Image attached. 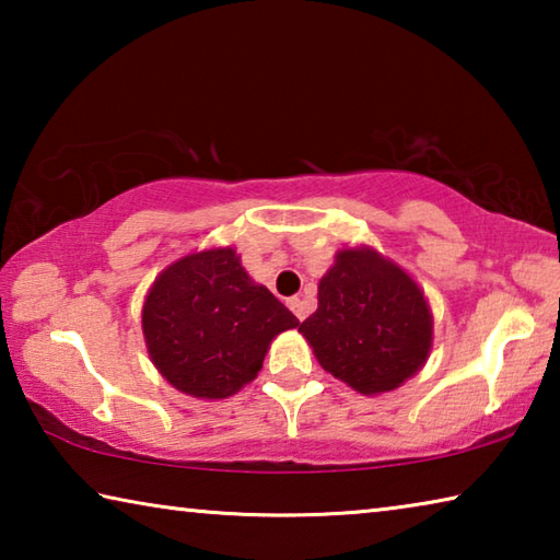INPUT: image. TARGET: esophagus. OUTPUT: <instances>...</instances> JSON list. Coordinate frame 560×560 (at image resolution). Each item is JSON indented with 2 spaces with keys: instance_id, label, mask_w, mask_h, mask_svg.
<instances>
[{
  "instance_id": "obj_1",
  "label": "esophagus",
  "mask_w": 560,
  "mask_h": 560,
  "mask_svg": "<svg viewBox=\"0 0 560 560\" xmlns=\"http://www.w3.org/2000/svg\"><path fill=\"white\" fill-rule=\"evenodd\" d=\"M289 308L293 311V314H296V318L299 320H303V318H306L308 316V303L306 301H303V299H289Z\"/></svg>"
}]
</instances>
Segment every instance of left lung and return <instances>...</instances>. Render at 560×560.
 <instances>
[{
	"mask_svg": "<svg viewBox=\"0 0 560 560\" xmlns=\"http://www.w3.org/2000/svg\"><path fill=\"white\" fill-rule=\"evenodd\" d=\"M324 368L360 395L393 393L422 371L434 320L428 296L373 246H343L318 281V308L299 326Z\"/></svg>",
	"mask_w": 560,
	"mask_h": 560,
	"instance_id": "8db88e82",
	"label": "left lung"
}]
</instances>
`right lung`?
<instances>
[{
  "mask_svg": "<svg viewBox=\"0 0 560 560\" xmlns=\"http://www.w3.org/2000/svg\"><path fill=\"white\" fill-rule=\"evenodd\" d=\"M299 318L254 281L234 246L189 252L158 273L143 336L158 373L197 400H224L259 375L271 340Z\"/></svg>",
  "mask_w": 560,
  "mask_h": 560,
  "instance_id": "obj_1",
  "label": "right lung"
}]
</instances>
